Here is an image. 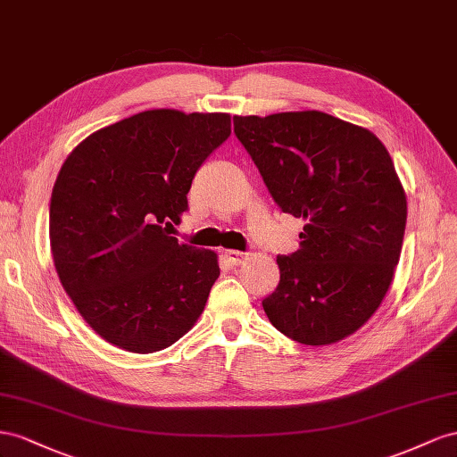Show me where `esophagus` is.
Segmentation results:
<instances>
[{
    "mask_svg": "<svg viewBox=\"0 0 457 457\" xmlns=\"http://www.w3.org/2000/svg\"><path fill=\"white\" fill-rule=\"evenodd\" d=\"M224 256L228 258V262H229L231 266H239V264L243 262V258H245V254L239 253V251H226Z\"/></svg>",
    "mask_w": 457,
    "mask_h": 457,
    "instance_id": "obj_1",
    "label": "esophagus"
}]
</instances>
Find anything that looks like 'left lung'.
<instances>
[{"label": "left lung", "instance_id": "left-lung-1", "mask_svg": "<svg viewBox=\"0 0 457 457\" xmlns=\"http://www.w3.org/2000/svg\"><path fill=\"white\" fill-rule=\"evenodd\" d=\"M233 126L273 201L306 220L301 249L278 256L268 320L301 345L343 341L379 308L400 260L408 203L393 159L370 129L320 111Z\"/></svg>", "mask_w": 457, "mask_h": 457}]
</instances>
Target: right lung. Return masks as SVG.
I'll list each match as a JSON object with an SVG mask.
<instances>
[{
    "label": "right lung",
    "mask_w": 457,
    "mask_h": 457,
    "mask_svg": "<svg viewBox=\"0 0 457 457\" xmlns=\"http://www.w3.org/2000/svg\"><path fill=\"white\" fill-rule=\"evenodd\" d=\"M229 134L226 112L143 111L87 136L62 162L51 254L76 310L107 343L151 354L203 314L218 256L170 233L195 174Z\"/></svg>",
    "instance_id": "obj_1"
}]
</instances>
